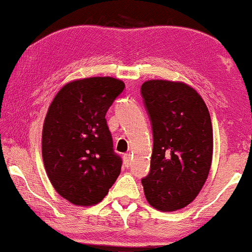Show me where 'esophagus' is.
<instances>
[{
	"mask_svg": "<svg viewBox=\"0 0 252 252\" xmlns=\"http://www.w3.org/2000/svg\"><path fill=\"white\" fill-rule=\"evenodd\" d=\"M123 160H124V166L130 167V164H131V154H130V153H126V154H124Z\"/></svg>",
	"mask_w": 252,
	"mask_h": 252,
	"instance_id": "34e87169",
	"label": "esophagus"
}]
</instances>
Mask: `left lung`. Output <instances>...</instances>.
I'll use <instances>...</instances> for the list:
<instances>
[{
	"mask_svg": "<svg viewBox=\"0 0 252 252\" xmlns=\"http://www.w3.org/2000/svg\"><path fill=\"white\" fill-rule=\"evenodd\" d=\"M141 96L153 131L150 170L142 179L147 200L160 211L190 204L212 162L210 112L198 92L184 83L148 80Z\"/></svg>",
	"mask_w": 252,
	"mask_h": 252,
	"instance_id": "1",
	"label": "left lung"
}]
</instances>
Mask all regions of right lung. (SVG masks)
Listing matches in <instances>:
<instances>
[{
  "mask_svg": "<svg viewBox=\"0 0 252 252\" xmlns=\"http://www.w3.org/2000/svg\"><path fill=\"white\" fill-rule=\"evenodd\" d=\"M123 82L94 77L66 84L54 97L42 130V158L53 187L79 206L108 194L121 173L105 115Z\"/></svg>",
  "mask_w": 252,
  "mask_h": 252,
  "instance_id": "add662e5",
  "label": "right lung"
}]
</instances>
